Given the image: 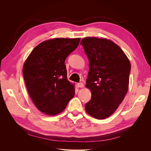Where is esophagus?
<instances>
[{
	"mask_svg": "<svg viewBox=\"0 0 151 151\" xmlns=\"http://www.w3.org/2000/svg\"><path fill=\"white\" fill-rule=\"evenodd\" d=\"M77 87L78 88H83V87H84V84L83 83H77Z\"/></svg>",
	"mask_w": 151,
	"mask_h": 151,
	"instance_id": "1",
	"label": "esophagus"
}]
</instances>
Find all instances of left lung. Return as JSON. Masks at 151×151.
<instances>
[{"mask_svg": "<svg viewBox=\"0 0 151 151\" xmlns=\"http://www.w3.org/2000/svg\"><path fill=\"white\" fill-rule=\"evenodd\" d=\"M81 45L89 59L86 86L92 94L85 104L86 111L95 118L104 119L116 111L127 93L130 61L111 40L86 37Z\"/></svg>", "mask_w": 151, "mask_h": 151, "instance_id": "1", "label": "left lung"}]
</instances>
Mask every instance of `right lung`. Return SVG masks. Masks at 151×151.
Here are the masks:
<instances>
[{"label":"right lung","mask_w":151,"mask_h":151,"mask_svg":"<svg viewBox=\"0 0 151 151\" xmlns=\"http://www.w3.org/2000/svg\"><path fill=\"white\" fill-rule=\"evenodd\" d=\"M81 38L45 41L30 53L22 74L29 96L40 111L55 115L74 97V85L67 80L66 58L78 47Z\"/></svg>","instance_id":"right-lung-1"}]
</instances>
